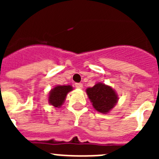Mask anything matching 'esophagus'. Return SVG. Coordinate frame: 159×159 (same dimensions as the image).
<instances>
[{
	"mask_svg": "<svg viewBox=\"0 0 159 159\" xmlns=\"http://www.w3.org/2000/svg\"><path fill=\"white\" fill-rule=\"evenodd\" d=\"M75 87L76 88H79V89H81V88H83V84H81V83H76L75 84Z\"/></svg>",
	"mask_w": 159,
	"mask_h": 159,
	"instance_id": "esophagus-1",
	"label": "esophagus"
}]
</instances>
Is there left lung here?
<instances>
[{
  "instance_id": "left-lung-1",
  "label": "left lung",
  "mask_w": 159,
  "mask_h": 159,
  "mask_svg": "<svg viewBox=\"0 0 159 159\" xmlns=\"http://www.w3.org/2000/svg\"><path fill=\"white\" fill-rule=\"evenodd\" d=\"M86 92L94 108L102 114L110 111L119 99L116 91L111 87L102 83H98L92 88H87Z\"/></svg>"
}]
</instances>
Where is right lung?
I'll list each match as a JSON object with an SVG mask.
<instances>
[{
    "instance_id": "obj_1",
    "label": "right lung",
    "mask_w": 159,
    "mask_h": 159,
    "mask_svg": "<svg viewBox=\"0 0 159 159\" xmlns=\"http://www.w3.org/2000/svg\"><path fill=\"white\" fill-rule=\"evenodd\" d=\"M72 91L71 85H58L50 91L48 95V102L55 107H60L64 103L67 93Z\"/></svg>"
}]
</instances>
